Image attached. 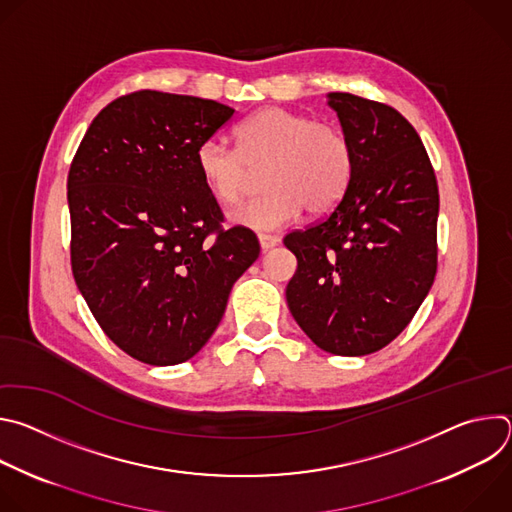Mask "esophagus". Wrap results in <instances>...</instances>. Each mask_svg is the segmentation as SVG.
<instances>
[{
	"instance_id": "esophagus-1",
	"label": "esophagus",
	"mask_w": 512,
	"mask_h": 512,
	"mask_svg": "<svg viewBox=\"0 0 512 512\" xmlns=\"http://www.w3.org/2000/svg\"><path fill=\"white\" fill-rule=\"evenodd\" d=\"M277 243H279V239H277V237H273V235H259L261 251H269V249H273Z\"/></svg>"
}]
</instances>
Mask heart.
<instances>
[{"label": "heart", "instance_id": "b5f03b06", "mask_svg": "<svg viewBox=\"0 0 512 512\" xmlns=\"http://www.w3.org/2000/svg\"><path fill=\"white\" fill-rule=\"evenodd\" d=\"M237 150L206 139L196 150V168L212 196L223 204L241 202L265 170L267 192L237 208L231 218L253 231H277L334 210L354 176V145L346 131L306 113L265 107L235 129Z\"/></svg>", "mask_w": 512, "mask_h": 512}]
</instances>
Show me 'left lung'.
<instances>
[{
  "label": "left lung",
  "instance_id": "1",
  "mask_svg": "<svg viewBox=\"0 0 512 512\" xmlns=\"http://www.w3.org/2000/svg\"><path fill=\"white\" fill-rule=\"evenodd\" d=\"M328 105L354 145V176L322 221L285 235L298 269L291 316L338 356L371 354L411 322L437 271L440 192L413 125L393 107L350 93Z\"/></svg>",
  "mask_w": 512,
  "mask_h": 512
}]
</instances>
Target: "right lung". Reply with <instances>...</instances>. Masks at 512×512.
I'll return each instance as SVG.
<instances>
[{"label": "right lung", "mask_w": 512, "mask_h": 512, "mask_svg": "<svg viewBox=\"0 0 512 512\" xmlns=\"http://www.w3.org/2000/svg\"><path fill=\"white\" fill-rule=\"evenodd\" d=\"M233 115L208 99L135 91L93 119L72 158V275L103 332L145 364L192 358L259 257L251 229H223L196 168L198 145Z\"/></svg>", "instance_id": "right-lung-1"}]
</instances>
